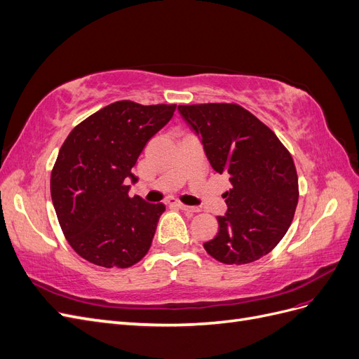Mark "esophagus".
<instances>
[{"instance_id": "obj_1", "label": "esophagus", "mask_w": 359, "mask_h": 359, "mask_svg": "<svg viewBox=\"0 0 359 359\" xmlns=\"http://www.w3.org/2000/svg\"><path fill=\"white\" fill-rule=\"evenodd\" d=\"M169 203L175 205V206H178L180 210L187 211V212H198V211H199V210L196 208V206H189V205H184V203H181V202H172V201H169Z\"/></svg>"}]
</instances>
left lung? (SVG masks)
Returning <instances> with one entry per match:
<instances>
[{"label": "left lung", "mask_w": 359, "mask_h": 359, "mask_svg": "<svg viewBox=\"0 0 359 359\" xmlns=\"http://www.w3.org/2000/svg\"><path fill=\"white\" fill-rule=\"evenodd\" d=\"M180 115L201 140L211 168L229 178L227 211L206 253L227 265H244L268 255L285 236L298 203V175L292 156L271 128L229 103L184 104Z\"/></svg>", "instance_id": "left-lung-1"}]
</instances>
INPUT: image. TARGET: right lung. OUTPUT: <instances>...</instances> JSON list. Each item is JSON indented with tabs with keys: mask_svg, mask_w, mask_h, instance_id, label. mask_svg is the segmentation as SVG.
I'll list each match as a JSON object with an SVG mask.
<instances>
[{
	"mask_svg": "<svg viewBox=\"0 0 359 359\" xmlns=\"http://www.w3.org/2000/svg\"><path fill=\"white\" fill-rule=\"evenodd\" d=\"M177 104L115 102L76 126L60 149L50 196L61 229L79 256L104 268H128L153 243L163 203L128 196V181L148 140Z\"/></svg>",
	"mask_w": 359,
	"mask_h": 359,
	"instance_id": "right-lung-1",
	"label": "right lung"
}]
</instances>
